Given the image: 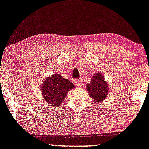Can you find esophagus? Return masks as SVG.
Wrapping results in <instances>:
<instances>
[{"label": "esophagus", "instance_id": "34e87169", "mask_svg": "<svg viewBox=\"0 0 149 149\" xmlns=\"http://www.w3.org/2000/svg\"><path fill=\"white\" fill-rule=\"evenodd\" d=\"M75 82H76L77 86H81L82 84V81L81 79H77V80H75Z\"/></svg>", "mask_w": 149, "mask_h": 149}]
</instances>
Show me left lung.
<instances>
[{"mask_svg": "<svg viewBox=\"0 0 149 149\" xmlns=\"http://www.w3.org/2000/svg\"><path fill=\"white\" fill-rule=\"evenodd\" d=\"M104 78L102 73H96L92 77L91 82L86 84V90L90 97L97 102L107 98L109 93V86Z\"/></svg>", "mask_w": 149, "mask_h": 149, "instance_id": "1", "label": "left lung"}]
</instances>
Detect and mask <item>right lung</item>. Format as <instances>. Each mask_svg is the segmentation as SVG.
Listing matches in <instances>:
<instances>
[{"mask_svg":"<svg viewBox=\"0 0 149 149\" xmlns=\"http://www.w3.org/2000/svg\"><path fill=\"white\" fill-rule=\"evenodd\" d=\"M75 87L68 79L59 74H54L45 79L41 89L42 96L51 106H59L65 98L69 90Z\"/></svg>","mask_w":149,"mask_h":149,"instance_id":"right-lung-1","label":"right lung"}]
</instances>
